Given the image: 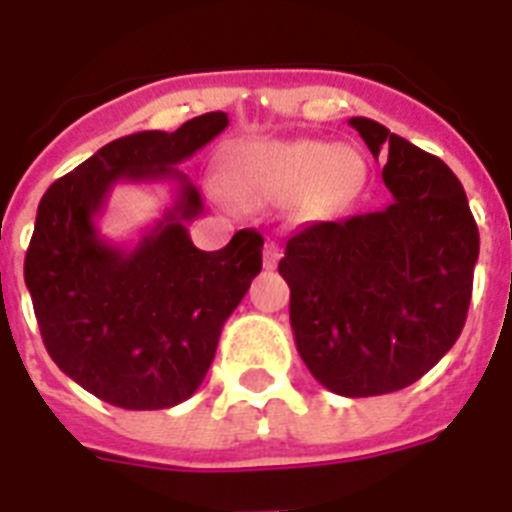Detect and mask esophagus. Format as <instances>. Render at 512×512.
Wrapping results in <instances>:
<instances>
[{
  "label": "esophagus",
  "instance_id": "obj_1",
  "mask_svg": "<svg viewBox=\"0 0 512 512\" xmlns=\"http://www.w3.org/2000/svg\"><path fill=\"white\" fill-rule=\"evenodd\" d=\"M278 257H281V249H278V244L276 242H265V247H263V265H265V268H268V270L276 268Z\"/></svg>",
  "mask_w": 512,
  "mask_h": 512
}]
</instances>
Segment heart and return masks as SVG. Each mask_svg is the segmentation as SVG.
Returning <instances> with one entry per match:
<instances>
[{
	"mask_svg": "<svg viewBox=\"0 0 512 512\" xmlns=\"http://www.w3.org/2000/svg\"><path fill=\"white\" fill-rule=\"evenodd\" d=\"M226 181L244 202H289L305 194L310 205H339L365 181V162L352 147L321 141H249L228 162Z\"/></svg>",
	"mask_w": 512,
	"mask_h": 512,
	"instance_id": "1",
	"label": "heart"
}]
</instances>
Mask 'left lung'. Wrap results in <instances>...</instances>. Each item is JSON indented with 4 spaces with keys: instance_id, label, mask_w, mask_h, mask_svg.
I'll list each match as a JSON object with an SVG mask.
<instances>
[{
    "instance_id": "left-lung-1",
    "label": "left lung",
    "mask_w": 512,
    "mask_h": 512,
    "mask_svg": "<svg viewBox=\"0 0 512 512\" xmlns=\"http://www.w3.org/2000/svg\"><path fill=\"white\" fill-rule=\"evenodd\" d=\"M389 155V205L318 220L286 242L294 344L315 381L342 397L415 384L458 342L471 305L479 228L463 184L439 157L371 118H350Z\"/></svg>"
}]
</instances>
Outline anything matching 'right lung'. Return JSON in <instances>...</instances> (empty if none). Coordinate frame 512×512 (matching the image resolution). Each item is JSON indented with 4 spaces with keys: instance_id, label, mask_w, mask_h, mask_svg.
I'll list each match as a JSON object with an SVG mask.
<instances>
[{
    "instance_id": "1",
    "label": "right lung",
    "mask_w": 512,
    "mask_h": 512,
    "mask_svg": "<svg viewBox=\"0 0 512 512\" xmlns=\"http://www.w3.org/2000/svg\"><path fill=\"white\" fill-rule=\"evenodd\" d=\"M226 112L139 131L94 152L41 197L26 252V286L57 368L99 400L165 410L205 381L220 331L263 268V236L244 228L223 249L194 247L186 223L202 194L176 168L226 131ZM176 180L177 202L134 248L98 236L118 183Z\"/></svg>"
}]
</instances>
